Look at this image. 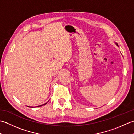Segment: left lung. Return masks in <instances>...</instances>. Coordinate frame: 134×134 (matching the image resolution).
Wrapping results in <instances>:
<instances>
[{
    "label": "left lung",
    "mask_w": 134,
    "mask_h": 134,
    "mask_svg": "<svg viewBox=\"0 0 134 134\" xmlns=\"http://www.w3.org/2000/svg\"><path fill=\"white\" fill-rule=\"evenodd\" d=\"M115 43L116 44V45H117V46H118V47H119V46H118V44L117 43H116V42H115Z\"/></svg>",
    "instance_id": "obj_1"
}]
</instances>
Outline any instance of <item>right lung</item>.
<instances>
[{"mask_svg": "<svg viewBox=\"0 0 134 134\" xmlns=\"http://www.w3.org/2000/svg\"><path fill=\"white\" fill-rule=\"evenodd\" d=\"M47 102H46V103H45V104H43V105H40V106H38V107H40V106H42V105H45V104H47Z\"/></svg>", "mask_w": 134, "mask_h": 134, "instance_id": "right-lung-1", "label": "right lung"}]
</instances>
